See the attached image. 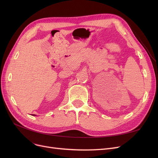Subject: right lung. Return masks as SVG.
<instances>
[{
    "instance_id": "1",
    "label": "right lung",
    "mask_w": 158,
    "mask_h": 158,
    "mask_svg": "<svg viewBox=\"0 0 158 158\" xmlns=\"http://www.w3.org/2000/svg\"><path fill=\"white\" fill-rule=\"evenodd\" d=\"M34 115H35V114H34Z\"/></svg>"
}]
</instances>
